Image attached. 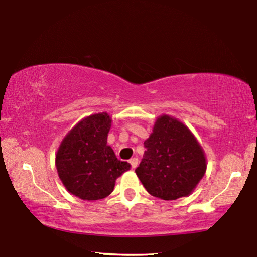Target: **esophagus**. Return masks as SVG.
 Instances as JSON below:
<instances>
[{"label": "esophagus", "instance_id": "obj_1", "mask_svg": "<svg viewBox=\"0 0 257 257\" xmlns=\"http://www.w3.org/2000/svg\"><path fill=\"white\" fill-rule=\"evenodd\" d=\"M129 163H130V165H132V168H133V169H136V168H137V165H138V159H136V158H133L132 160L129 161Z\"/></svg>", "mask_w": 257, "mask_h": 257}]
</instances>
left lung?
Listing matches in <instances>:
<instances>
[{"label":"left lung","mask_w":257,"mask_h":257,"mask_svg":"<svg viewBox=\"0 0 257 257\" xmlns=\"http://www.w3.org/2000/svg\"><path fill=\"white\" fill-rule=\"evenodd\" d=\"M136 175L152 196L175 201L193 193L206 172V155L180 120L162 114L155 120Z\"/></svg>","instance_id":"8db88e82"}]
</instances>
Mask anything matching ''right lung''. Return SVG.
<instances>
[{"instance_id":"add662e5","label":"right lung","mask_w":257,"mask_h":257,"mask_svg":"<svg viewBox=\"0 0 257 257\" xmlns=\"http://www.w3.org/2000/svg\"><path fill=\"white\" fill-rule=\"evenodd\" d=\"M111 123L106 112L85 116L69 130L56 151L55 167L61 182L84 201L107 197L116 178L130 169L106 144Z\"/></svg>"}]
</instances>
